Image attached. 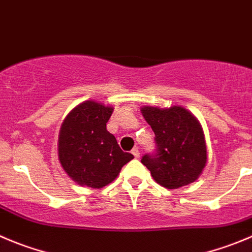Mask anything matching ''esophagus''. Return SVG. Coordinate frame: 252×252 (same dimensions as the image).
<instances>
[{"label": "esophagus", "instance_id": "1", "mask_svg": "<svg viewBox=\"0 0 252 252\" xmlns=\"http://www.w3.org/2000/svg\"><path fill=\"white\" fill-rule=\"evenodd\" d=\"M131 154L134 155V158H135V159H138L140 157V152L137 149V148H134V149L131 150Z\"/></svg>", "mask_w": 252, "mask_h": 252}]
</instances>
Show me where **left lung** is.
Wrapping results in <instances>:
<instances>
[{
    "instance_id": "left-lung-1",
    "label": "left lung",
    "mask_w": 252,
    "mask_h": 252,
    "mask_svg": "<svg viewBox=\"0 0 252 252\" xmlns=\"http://www.w3.org/2000/svg\"><path fill=\"white\" fill-rule=\"evenodd\" d=\"M140 112L154 131L158 148L157 154H147L142 159L153 179L166 189H179L194 183L208 161L200 122L180 105H144Z\"/></svg>"
}]
</instances>
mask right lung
<instances>
[{"label": "right lung", "mask_w": 252, "mask_h": 252, "mask_svg": "<svg viewBox=\"0 0 252 252\" xmlns=\"http://www.w3.org/2000/svg\"><path fill=\"white\" fill-rule=\"evenodd\" d=\"M114 108L95 100H84L73 108L58 134V159L63 170L81 187L100 189L119 175L134 158L124 153L107 130Z\"/></svg>", "instance_id": "add662e5"}]
</instances>
